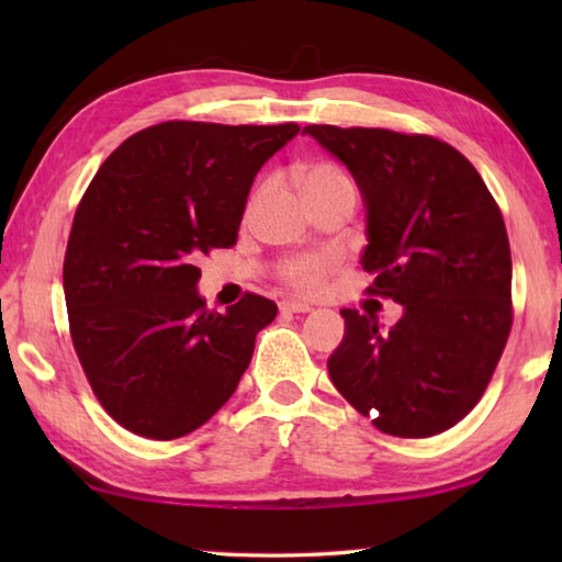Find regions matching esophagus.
Wrapping results in <instances>:
<instances>
[{
	"label": "esophagus",
	"instance_id": "obj_1",
	"mask_svg": "<svg viewBox=\"0 0 562 562\" xmlns=\"http://www.w3.org/2000/svg\"><path fill=\"white\" fill-rule=\"evenodd\" d=\"M312 307L307 302H300V300H282L280 302V312H290V315H300V312H310Z\"/></svg>",
	"mask_w": 562,
	"mask_h": 562
}]
</instances>
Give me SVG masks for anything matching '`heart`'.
I'll use <instances>...</instances> for the list:
<instances>
[{
    "label": "heart",
    "instance_id": "heart-1",
    "mask_svg": "<svg viewBox=\"0 0 562 562\" xmlns=\"http://www.w3.org/2000/svg\"><path fill=\"white\" fill-rule=\"evenodd\" d=\"M294 178H297L300 190L307 193V190H315L322 186L331 183H347V173L335 164H304L294 170ZM341 270V258L337 252L325 250V252H307L297 255L282 265L280 280L288 284L290 290L300 294H319L327 288L329 280Z\"/></svg>",
    "mask_w": 562,
    "mask_h": 562
}]
</instances>
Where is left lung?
Listing matches in <instances>:
<instances>
[{"mask_svg": "<svg viewBox=\"0 0 562 562\" xmlns=\"http://www.w3.org/2000/svg\"><path fill=\"white\" fill-rule=\"evenodd\" d=\"M355 176L367 205V292L404 307L382 331L341 310L345 339L327 369L379 431L426 439L479 404L513 325L510 245L501 207L471 160L424 133L312 123Z\"/></svg>", "mask_w": 562, "mask_h": 562, "instance_id": "1", "label": "left lung"}]
</instances>
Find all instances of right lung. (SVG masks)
<instances>
[{"label":"right lung","mask_w":562,"mask_h":562,"mask_svg":"<svg viewBox=\"0 0 562 562\" xmlns=\"http://www.w3.org/2000/svg\"><path fill=\"white\" fill-rule=\"evenodd\" d=\"M297 133L166 121L93 176L66 245L64 297L91 392L123 429L180 439L233 396L278 304L245 292L225 315L205 310L198 262L235 245L255 176Z\"/></svg>","instance_id":"right-lung-1"}]
</instances>
